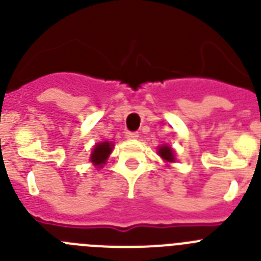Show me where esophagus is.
Masks as SVG:
<instances>
[{
  "label": "esophagus",
  "mask_w": 261,
  "mask_h": 261,
  "mask_svg": "<svg viewBox=\"0 0 261 261\" xmlns=\"http://www.w3.org/2000/svg\"><path fill=\"white\" fill-rule=\"evenodd\" d=\"M125 137L129 138V140H136V138L138 137V133L137 132H126Z\"/></svg>",
  "instance_id": "obj_1"
}]
</instances>
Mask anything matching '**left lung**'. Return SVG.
Returning a JSON list of instances; mask_svg holds the SVG:
<instances>
[{
  "label": "left lung",
  "mask_w": 261,
  "mask_h": 261,
  "mask_svg": "<svg viewBox=\"0 0 261 261\" xmlns=\"http://www.w3.org/2000/svg\"><path fill=\"white\" fill-rule=\"evenodd\" d=\"M159 155L166 159L167 162H174V151L170 146H161L159 149Z\"/></svg>",
  "instance_id": "left-lung-1"
}]
</instances>
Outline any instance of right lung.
Here are the masks:
<instances>
[{
	"mask_svg": "<svg viewBox=\"0 0 261 261\" xmlns=\"http://www.w3.org/2000/svg\"><path fill=\"white\" fill-rule=\"evenodd\" d=\"M112 146L114 145L110 142H102V144L96 145L91 153V162L95 166H102L103 163H106L108 155L112 151Z\"/></svg>",
	"mask_w": 261,
	"mask_h": 261,
	"instance_id": "1",
	"label": "right lung"
}]
</instances>
